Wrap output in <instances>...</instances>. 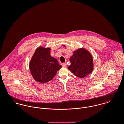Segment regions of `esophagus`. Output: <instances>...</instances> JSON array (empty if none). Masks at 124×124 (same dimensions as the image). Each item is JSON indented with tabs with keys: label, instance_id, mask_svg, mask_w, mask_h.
<instances>
[{
	"label": "esophagus",
	"instance_id": "1",
	"mask_svg": "<svg viewBox=\"0 0 124 124\" xmlns=\"http://www.w3.org/2000/svg\"><path fill=\"white\" fill-rule=\"evenodd\" d=\"M62 67H66V63H62Z\"/></svg>",
	"mask_w": 124,
	"mask_h": 124
}]
</instances>
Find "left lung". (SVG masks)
Listing matches in <instances>:
<instances>
[{"mask_svg":"<svg viewBox=\"0 0 124 124\" xmlns=\"http://www.w3.org/2000/svg\"><path fill=\"white\" fill-rule=\"evenodd\" d=\"M70 61L71 65L69 66L68 69L79 78L86 76L93 70V57L90 53L85 49L80 48L75 51L70 58Z\"/></svg>","mask_w":124,"mask_h":124,"instance_id":"obj_1","label":"left lung"}]
</instances>
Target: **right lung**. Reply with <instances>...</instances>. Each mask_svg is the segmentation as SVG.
<instances>
[{
	"label": "right lung",
	"instance_id": "right-lung-1",
	"mask_svg": "<svg viewBox=\"0 0 124 124\" xmlns=\"http://www.w3.org/2000/svg\"><path fill=\"white\" fill-rule=\"evenodd\" d=\"M30 70L34 79L43 84L52 80L62 66L51 56L50 48L38 47L30 61Z\"/></svg>",
	"mask_w": 124,
	"mask_h": 124
}]
</instances>
